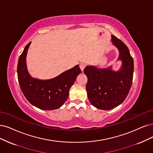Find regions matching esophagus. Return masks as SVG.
Segmentation results:
<instances>
[{
    "label": "esophagus",
    "mask_w": 153,
    "mask_h": 153,
    "mask_svg": "<svg viewBox=\"0 0 153 153\" xmlns=\"http://www.w3.org/2000/svg\"><path fill=\"white\" fill-rule=\"evenodd\" d=\"M79 67H80V69H81V71H83V70L84 69V68H85V67H86V64L84 63H81L79 64Z\"/></svg>",
    "instance_id": "esophagus-1"
}]
</instances>
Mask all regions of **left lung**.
Returning <instances> with one entry per match:
<instances>
[{
	"label": "left lung",
	"instance_id": "left-lung-1",
	"mask_svg": "<svg viewBox=\"0 0 153 153\" xmlns=\"http://www.w3.org/2000/svg\"><path fill=\"white\" fill-rule=\"evenodd\" d=\"M111 41L119 50L118 60L122 61L121 69L115 72L111 67L99 69L87 66L84 70L88 77L86 90L90 103L104 110L114 108L126 100L133 79L134 60L128 47L114 35H111Z\"/></svg>",
	"mask_w": 153,
	"mask_h": 153
}]
</instances>
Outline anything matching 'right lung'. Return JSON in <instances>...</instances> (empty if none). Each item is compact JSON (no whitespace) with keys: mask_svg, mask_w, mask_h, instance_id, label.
<instances>
[{"mask_svg":"<svg viewBox=\"0 0 153 153\" xmlns=\"http://www.w3.org/2000/svg\"><path fill=\"white\" fill-rule=\"evenodd\" d=\"M31 42L25 47L18 64V77L21 91L29 102L43 110L59 108L67 100L69 89L81 72L78 65L48 80L33 78L26 67V58Z\"/></svg>","mask_w":153,"mask_h":153,"instance_id":"add662e5","label":"right lung"}]
</instances>
